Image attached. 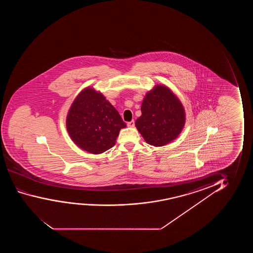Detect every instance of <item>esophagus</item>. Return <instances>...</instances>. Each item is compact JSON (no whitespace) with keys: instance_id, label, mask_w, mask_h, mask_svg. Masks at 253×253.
Segmentation results:
<instances>
[{"instance_id":"1","label":"esophagus","mask_w":253,"mask_h":253,"mask_svg":"<svg viewBox=\"0 0 253 253\" xmlns=\"http://www.w3.org/2000/svg\"><path fill=\"white\" fill-rule=\"evenodd\" d=\"M127 125H128V127L133 128V127L135 126V121H134V120H132V121L128 122V124H127Z\"/></svg>"}]
</instances>
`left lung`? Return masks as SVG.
Masks as SVG:
<instances>
[{
    "label": "left lung",
    "instance_id": "1",
    "mask_svg": "<svg viewBox=\"0 0 253 253\" xmlns=\"http://www.w3.org/2000/svg\"><path fill=\"white\" fill-rule=\"evenodd\" d=\"M142 116L135 127L150 145H166L179 135L185 125V111L176 96L164 85H156L142 101Z\"/></svg>",
    "mask_w": 253,
    "mask_h": 253
}]
</instances>
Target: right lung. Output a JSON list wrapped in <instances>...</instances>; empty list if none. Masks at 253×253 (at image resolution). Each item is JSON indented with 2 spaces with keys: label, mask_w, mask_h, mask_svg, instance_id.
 <instances>
[{
  "label": "right lung",
  "mask_w": 253,
  "mask_h": 253,
  "mask_svg": "<svg viewBox=\"0 0 253 253\" xmlns=\"http://www.w3.org/2000/svg\"><path fill=\"white\" fill-rule=\"evenodd\" d=\"M126 127L121 116L100 92L86 88L76 97L66 118V128L75 144L87 152L101 154L116 143Z\"/></svg>",
  "instance_id": "add662e5"
}]
</instances>
